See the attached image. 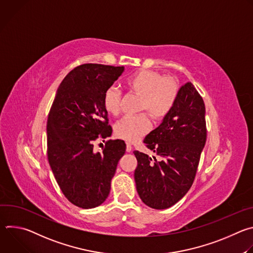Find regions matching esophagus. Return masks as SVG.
<instances>
[{
    "label": "esophagus",
    "mask_w": 253,
    "mask_h": 253,
    "mask_svg": "<svg viewBox=\"0 0 253 253\" xmlns=\"http://www.w3.org/2000/svg\"><path fill=\"white\" fill-rule=\"evenodd\" d=\"M132 150V145H131V144L130 143H126V151L127 152H130Z\"/></svg>",
    "instance_id": "1"
}]
</instances>
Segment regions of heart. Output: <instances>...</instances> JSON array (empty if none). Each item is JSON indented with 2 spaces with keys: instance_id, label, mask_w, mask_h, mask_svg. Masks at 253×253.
<instances>
[{
  "instance_id": "b5f03b06",
  "label": "heart",
  "mask_w": 253,
  "mask_h": 253,
  "mask_svg": "<svg viewBox=\"0 0 253 253\" xmlns=\"http://www.w3.org/2000/svg\"><path fill=\"white\" fill-rule=\"evenodd\" d=\"M126 85L131 92L141 96L139 110H147L156 120H162L170 114L179 95V86L173 78L149 70H142L129 76ZM121 100L122 92L118 86L112 84L106 88L103 105L108 113L118 115ZM150 129L151 121L144 112L125 116L115 125L116 135L129 142L141 139Z\"/></svg>"
}]
</instances>
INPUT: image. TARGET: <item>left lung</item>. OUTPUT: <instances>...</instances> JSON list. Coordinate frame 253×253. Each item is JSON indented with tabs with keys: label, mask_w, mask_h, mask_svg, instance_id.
Instances as JSON below:
<instances>
[{
	"label": "left lung",
	"mask_w": 253,
	"mask_h": 253,
	"mask_svg": "<svg viewBox=\"0 0 253 253\" xmlns=\"http://www.w3.org/2000/svg\"><path fill=\"white\" fill-rule=\"evenodd\" d=\"M205 105L191 82L179 89L176 104L162 123L144 139L161 159L134 151V172L141 200L154 209L177 203L190 189L206 142Z\"/></svg>",
	"instance_id": "8db88e82"
}]
</instances>
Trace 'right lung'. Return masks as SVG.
Returning a JSON list of instances; mask_svg holds the SVG:
<instances>
[{"label":"right lung","mask_w":253,"mask_h":253,"mask_svg":"<svg viewBox=\"0 0 253 253\" xmlns=\"http://www.w3.org/2000/svg\"><path fill=\"white\" fill-rule=\"evenodd\" d=\"M124 72V67L83 64L60 84L47 122V155L56 181L74 205L89 209L110 193L111 180L124 155L123 140L106 141L103 152L93 142L112 134L103 95Z\"/></svg>","instance_id":"1"}]
</instances>
